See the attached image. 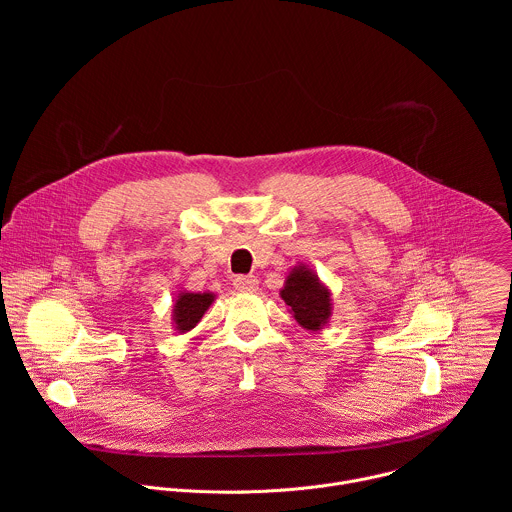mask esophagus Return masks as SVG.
Masks as SVG:
<instances>
[{"label": "esophagus", "instance_id": "34e87169", "mask_svg": "<svg viewBox=\"0 0 512 512\" xmlns=\"http://www.w3.org/2000/svg\"><path fill=\"white\" fill-rule=\"evenodd\" d=\"M233 285L237 291H247V294H253V291H257V287H259V279L255 275H239V277H235Z\"/></svg>", "mask_w": 512, "mask_h": 512}]
</instances>
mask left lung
I'll return each mask as SVG.
<instances>
[{
  "mask_svg": "<svg viewBox=\"0 0 512 512\" xmlns=\"http://www.w3.org/2000/svg\"><path fill=\"white\" fill-rule=\"evenodd\" d=\"M279 296L304 330L320 332L328 326L332 316L330 287L308 265L300 263L291 267L279 289Z\"/></svg>",
  "mask_w": 512,
  "mask_h": 512,
  "instance_id": "1",
  "label": "left lung"
}]
</instances>
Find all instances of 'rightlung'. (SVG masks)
Segmentation results:
<instances>
[{
    "label": "right lung",
    "instance_id": "right-lung-1",
    "mask_svg": "<svg viewBox=\"0 0 512 512\" xmlns=\"http://www.w3.org/2000/svg\"><path fill=\"white\" fill-rule=\"evenodd\" d=\"M216 296L212 291L182 289L172 304V326L178 334H186L202 320Z\"/></svg>",
    "mask_w": 512,
    "mask_h": 512
}]
</instances>
